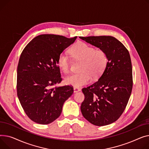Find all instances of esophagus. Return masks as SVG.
<instances>
[{
	"mask_svg": "<svg viewBox=\"0 0 149 149\" xmlns=\"http://www.w3.org/2000/svg\"><path fill=\"white\" fill-rule=\"evenodd\" d=\"M73 90H74V93H77V92H79L81 90L79 88H77V87H74Z\"/></svg>",
	"mask_w": 149,
	"mask_h": 149,
	"instance_id": "esophagus-1",
	"label": "esophagus"
}]
</instances>
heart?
Masks as SVG:
<instances>
[{"mask_svg":"<svg viewBox=\"0 0 149 149\" xmlns=\"http://www.w3.org/2000/svg\"><path fill=\"white\" fill-rule=\"evenodd\" d=\"M70 52L73 58L81 61V63L79 67V72L69 75L65 79V82L67 85L79 87L88 84L91 77L93 79H97L101 76L107 66L108 54L102 49H95L85 42L79 41L70 49ZM57 64L64 73L69 72L70 62L64 52H61L59 55Z\"/></svg>","mask_w":149,"mask_h":149,"instance_id":"b5f03b06","label":"heart"}]
</instances>
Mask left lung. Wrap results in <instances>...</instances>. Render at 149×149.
I'll list each match as a JSON object with an SVG mask.
<instances>
[{"instance_id": "8db88e82", "label": "left lung", "mask_w": 149, "mask_h": 149, "mask_svg": "<svg viewBox=\"0 0 149 149\" xmlns=\"http://www.w3.org/2000/svg\"><path fill=\"white\" fill-rule=\"evenodd\" d=\"M107 52L108 63L99 80L82 88L85 99L81 110L91 124L103 126L117 121L124 112L133 86L132 67L129 51L111 36L79 37Z\"/></svg>"}]
</instances>
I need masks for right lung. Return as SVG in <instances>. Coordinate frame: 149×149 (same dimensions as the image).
Instances as JSON below:
<instances>
[{
    "instance_id": "add662e5",
    "label": "right lung",
    "mask_w": 149,
    "mask_h": 149,
    "mask_svg": "<svg viewBox=\"0 0 149 149\" xmlns=\"http://www.w3.org/2000/svg\"><path fill=\"white\" fill-rule=\"evenodd\" d=\"M76 38L40 35L22 52L17 66V96L26 114L37 123L47 125L58 118L73 93L72 86L56 85L63 81L57 59Z\"/></svg>"
}]
</instances>
